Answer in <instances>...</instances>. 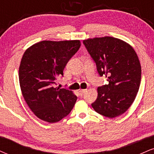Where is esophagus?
Returning a JSON list of instances; mask_svg holds the SVG:
<instances>
[{"label":"esophagus","mask_w":154,"mask_h":154,"mask_svg":"<svg viewBox=\"0 0 154 154\" xmlns=\"http://www.w3.org/2000/svg\"><path fill=\"white\" fill-rule=\"evenodd\" d=\"M86 92H87V90H79V94H80L81 95H84L85 93H86Z\"/></svg>","instance_id":"34e87169"}]
</instances>
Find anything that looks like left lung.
I'll return each instance as SVG.
<instances>
[{"label": "left lung", "instance_id": "obj_1", "mask_svg": "<svg viewBox=\"0 0 154 154\" xmlns=\"http://www.w3.org/2000/svg\"><path fill=\"white\" fill-rule=\"evenodd\" d=\"M83 44L99 75L109 82L98 88V97L92 107L109 118L124 114L133 103L140 85L141 66L135 50L112 37L88 39Z\"/></svg>", "mask_w": 154, "mask_h": 154}]
</instances>
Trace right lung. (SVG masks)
Instances as JSON below:
<instances>
[{"label": "right lung", "mask_w": 154, "mask_h": 154, "mask_svg": "<svg viewBox=\"0 0 154 154\" xmlns=\"http://www.w3.org/2000/svg\"><path fill=\"white\" fill-rule=\"evenodd\" d=\"M80 45L79 40H44L24 52L19 70V84L26 103L39 119L57 122L73 109L77 96L55 85Z\"/></svg>", "instance_id": "add662e5"}]
</instances>
